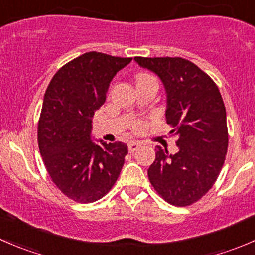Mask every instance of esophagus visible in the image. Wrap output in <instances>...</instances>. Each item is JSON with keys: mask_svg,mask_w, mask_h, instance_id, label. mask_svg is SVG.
I'll use <instances>...</instances> for the list:
<instances>
[{"mask_svg": "<svg viewBox=\"0 0 255 255\" xmlns=\"http://www.w3.org/2000/svg\"><path fill=\"white\" fill-rule=\"evenodd\" d=\"M139 146H140V143L130 142V143H128V150H129V153H134V151L137 150Z\"/></svg>", "mask_w": 255, "mask_h": 255, "instance_id": "1", "label": "esophagus"}]
</instances>
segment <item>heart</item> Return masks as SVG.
<instances>
[{
  "instance_id": "b5f03b06",
  "label": "heart",
  "mask_w": 255,
  "mask_h": 255,
  "mask_svg": "<svg viewBox=\"0 0 255 255\" xmlns=\"http://www.w3.org/2000/svg\"><path fill=\"white\" fill-rule=\"evenodd\" d=\"M142 76H148V75H145V74H142V75H139L138 78H142Z\"/></svg>"
}]
</instances>
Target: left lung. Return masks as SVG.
Returning a JSON list of instances; mask_svg holds the SVG:
<instances>
[{
  "label": "left lung",
  "mask_w": 255,
  "mask_h": 255,
  "mask_svg": "<svg viewBox=\"0 0 255 255\" xmlns=\"http://www.w3.org/2000/svg\"><path fill=\"white\" fill-rule=\"evenodd\" d=\"M163 82L166 122L179 150L156 146L148 177L166 202L189 206L212 187L228 148L227 118L218 87L199 66L182 58L135 56Z\"/></svg>",
  "instance_id": "8db88e82"
}]
</instances>
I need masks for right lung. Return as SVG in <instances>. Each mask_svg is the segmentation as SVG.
Wrapping results in <instances>:
<instances>
[{"mask_svg":"<svg viewBox=\"0 0 255 255\" xmlns=\"http://www.w3.org/2000/svg\"><path fill=\"white\" fill-rule=\"evenodd\" d=\"M132 61L89 51L51 79L38 125V144L54 184L81 204L104 197L125 164V143L92 140V118L116 74Z\"/></svg>","mask_w":255,"mask_h":255,"instance_id":"right-lung-1","label":"right lung"}]
</instances>
